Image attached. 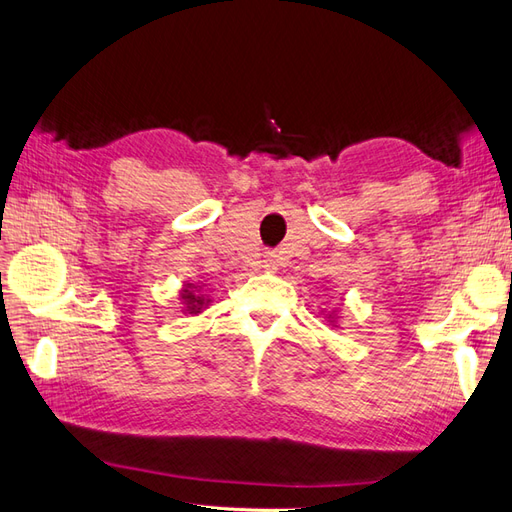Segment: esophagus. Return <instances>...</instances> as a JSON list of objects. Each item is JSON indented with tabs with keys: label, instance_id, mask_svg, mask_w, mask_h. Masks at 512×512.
<instances>
[{
	"label": "esophagus",
	"instance_id": "esophagus-1",
	"mask_svg": "<svg viewBox=\"0 0 512 512\" xmlns=\"http://www.w3.org/2000/svg\"><path fill=\"white\" fill-rule=\"evenodd\" d=\"M264 268H266V270H274V261H272V259H266V264H264Z\"/></svg>",
	"mask_w": 512,
	"mask_h": 512
}]
</instances>
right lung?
<instances>
[{
	"label": "right lung",
	"mask_w": 512,
	"mask_h": 512,
	"mask_svg": "<svg viewBox=\"0 0 512 512\" xmlns=\"http://www.w3.org/2000/svg\"><path fill=\"white\" fill-rule=\"evenodd\" d=\"M183 292H186V294H183V300H186L188 309L194 311V313H199L201 307H203L205 303H209V300H205L203 296H196L192 290H183Z\"/></svg>",
	"instance_id": "obj_1"
}]
</instances>
